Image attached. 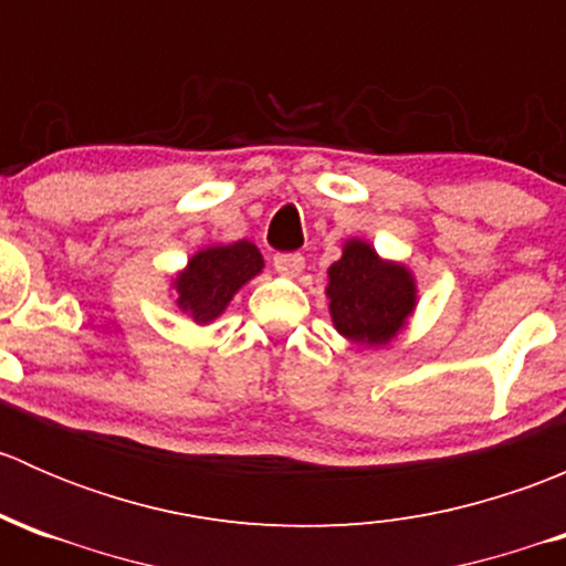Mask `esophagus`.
I'll return each mask as SVG.
<instances>
[{"mask_svg": "<svg viewBox=\"0 0 566 566\" xmlns=\"http://www.w3.org/2000/svg\"><path fill=\"white\" fill-rule=\"evenodd\" d=\"M273 268H276L282 276H298L301 271H304V256L298 254V251H284V254H276L273 256Z\"/></svg>", "mask_w": 566, "mask_h": 566, "instance_id": "1", "label": "esophagus"}]
</instances>
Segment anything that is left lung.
I'll use <instances>...</instances> for the list:
<instances>
[{
	"mask_svg": "<svg viewBox=\"0 0 566 566\" xmlns=\"http://www.w3.org/2000/svg\"><path fill=\"white\" fill-rule=\"evenodd\" d=\"M328 312L356 345H389L416 310V279L399 262L380 260L367 241L350 238L328 268Z\"/></svg>",
	"mask_w": 566,
	"mask_h": 566,
	"instance_id": "left-lung-1",
	"label": "left lung"
}]
</instances>
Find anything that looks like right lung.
<instances>
[{"mask_svg": "<svg viewBox=\"0 0 566 566\" xmlns=\"http://www.w3.org/2000/svg\"><path fill=\"white\" fill-rule=\"evenodd\" d=\"M262 254L251 241L199 249L175 276L177 306L193 323H213L227 310L238 290L262 271Z\"/></svg>", "mask_w": 566, "mask_h": 566, "instance_id": "add662e5", "label": "right lung"}]
</instances>
